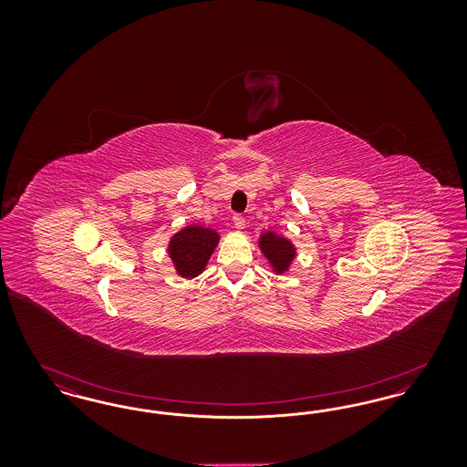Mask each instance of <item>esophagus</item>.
<instances>
[{"instance_id": "1", "label": "esophagus", "mask_w": 467, "mask_h": 467, "mask_svg": "<svg viewBox=\"0 0 467 467\" xmlns=\"http://www.w3.org/2000/svg\"><path fill=\"white\" fill-rule=\"evenodd\" d=\"M233 223H234V227H236L238 231H244V225H246L244 215H240V213H236V215L233 217Z\"/></svg>"}]
</instances>
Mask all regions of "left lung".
I'll list each match as a JSON object with an SVG mask.
<instances>
[{
  "label": "left lung",
  "instance_id": "left-lung-1",
  "mask_svg": "<svg viewBox=\"0 0 467 467\" xmlns=\"http://www.w3.org/2000/svg\"><path fill=\"white\" fill-rule=\"evenodd\" d=\"M259 248L276 275L285 273L296 257V248L292 242L273 231L261 234Z\"/></svg>",
  "mask_w": 467,
  "mask_h": 467
}]
</instances>
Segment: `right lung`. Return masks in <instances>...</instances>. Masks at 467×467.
<instances>
[{
	"instance_id": "obj_1",
	"label": "right lung",
	"mask_w": 467,
	"mask_h": 467,
	"mask_svg": "<svg viewBox=\"0 0 467 467\" xmlns=\"http://www.w3.org/2000/svg\"><path fill=\"white\" fill-rule=\"evenodd\" d=\"M219 240L221 236L217 231L202 225H187L173 234L168 244V254L178 275L194 278L202 273Z\"/></svg>"
}]
</instances>
